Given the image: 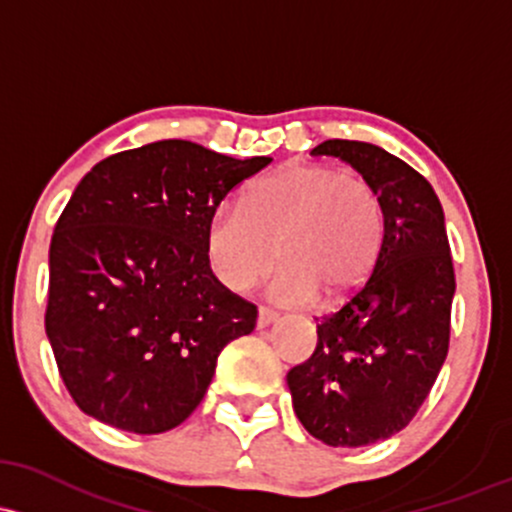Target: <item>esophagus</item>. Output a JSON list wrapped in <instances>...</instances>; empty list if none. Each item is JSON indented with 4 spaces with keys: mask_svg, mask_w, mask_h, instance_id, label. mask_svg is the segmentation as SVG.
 I'll use <instances>...</instances> for the list:
<instances>
[{
    "mask_svg": "<svg viewBox=\"0 0 512 512\" xmlns=\"http://www.w3.org/2000/svg\"><path fill=\"white\" fill-rule=\"evenodd\" d=\"M274 320H277V313L269 311V308H260V311H257V328H260V330L269 328Z\"/></svg>",
    "mask_w": 512,
    "mask_h": 512,
    "instance_id": "esophagus-1",
    "label": "esophagus"
}]
</instances>
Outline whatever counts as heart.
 <instances>
[{
  "mask_svg": "<svg viewBox=\"0 0 512 512\" xmlns=\"http://www.w3.org/2000/svg\"><path fill=\"white\" fill-rule=\"evenodd\" d=\"M384 233V204L367 179L308 162L257 179L240 206H218L204 230V257L238 294L262 282L279 257L284 267L269 296L308 306L355 291L372 274Z\"/></svg>",
  "mask_w": 512,
  "mask_h": 512,
  "instance_id": "heart-1",
  "label": "heart"
}]
</instances>
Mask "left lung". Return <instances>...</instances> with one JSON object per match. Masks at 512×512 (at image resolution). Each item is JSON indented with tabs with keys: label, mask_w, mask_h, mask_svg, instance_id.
I'll return each mask as SVG.
<instances>
[{
	"label": "left lung",
	"mask_w": 512,
	"mask_h": 512,
	"mask_svg": "<svg viewBox=\"0 0 512 512\" xmlns=\"http://www.w3.org/2000/svg\"><path fill=\"white\" fill-rule=\"evenodd\" d=\"M379 192V260L347 303L318 323L316 352L286 374L296 418L330 447L386 440L411 423L445 364L454 267L445 211L428 179L359 140H325Z\"/></svg>",
	"instance_id": "1"
}]
</instances>
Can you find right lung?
Returning a JSON list of instances; mask_svg holds the SVG:
<instances>
[{
    "instance_id": "right-lung-1",
    "label": "right lung",
    "mask_w": 512,
    "mask_h": 512,
    "mask_svg": "<svg viewBox=\"0 0 512 512\" xmlns=\"http://www.w3.org/2000/svg\"><path fill=\"white\" fill-rule=\"evenodd\" d=\"M269 162L157 140L84 174L50 240L46 311L80 411L136 435L167 432L194 413L223 347L257 320V308L206 265V223Z\"/></svg>"
}]
</instances>
